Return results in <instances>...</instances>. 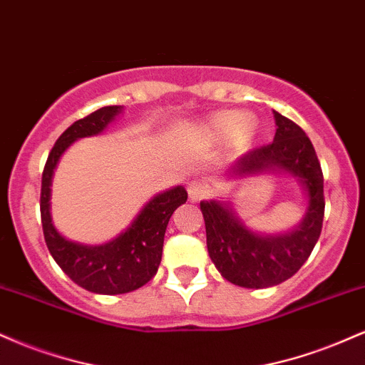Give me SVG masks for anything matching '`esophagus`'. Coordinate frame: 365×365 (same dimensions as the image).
<instances>
[{"mask_svg": "<svg viewBox=\"0 0 365 365\" xmlns=\"http://www.w3.org/2000/svg\"><path fill=\"white\" fill-rule=\"evenodd\" d=\"M187 192H188V199H190L192 202H199V200H202L204 197H207L209 187L207 183L200 182V180H192V182L187 185Z\"/></svg>", "mask_w": 365, "mask_h": 365, "instance_id": "obj_1", "label": "esophagus"}]
</instances>
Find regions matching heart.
Masks as SVG:
<instances>
[{
  "mask_svg": "<svg viewBox=\"0 0 365 365\" xmlns=\"http://www.w3.org/2000/svg\"><path fill=\"white\" fill-rule=\"evenodd\" d=\"M255 128H257V125H255L254 118L240 116L238 113L233 111L217 113L207 125L209 133L215 139H228V137H232L235 145H245L254 137Z\"/></svg>",
  "mask_w": 365,
  "mask_h": 365,
  "instance_id": "b5f03b06",
  "label": "heart"
}]
</instances>
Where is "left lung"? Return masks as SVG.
Segmentation results:
<instances>
[{"mask_svg": "<svg viewBox=\"0 0 365 365\" xmlns=\"http://www.w3.org/2000/svg\"><path fill=\"white\" fill-rule=\"evenodd\" d=\"M274 140L244 154L230 177H250L279 171L297 178L307 195V211L295 228L278 235H261L249 230L223 200H202L207 252L221 276L244 288H267L292 278L311 255L321 235L324 217L322 171L312 142L287 116L273 111Z\"/></svg>", "mask_w": 365, "mask_h": 365, "instance_id": "left-lung-1", "label": "left lung"}]
</instances>
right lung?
Segmentation results:
<instances>
[{"instance_id": "1", "label": "right lung", "mask_w": 365, "mask_h": 365, "mask_svg": "<svg viewBox=\"0 0 365 365\" xmlns=\"http://www.w3.org/2000/svg\"><path fill=\"white\" fill-rule=\"evenodd\" d=\"M121 110L123 106H104L70 125L49 153L41 185V221L49 252L72 282L101 295L133 292L158 273L166 226L175 209L187 202V190L180 185L154 195L125 232L103 245L72 242L54 228L49 199L54 168L61 154L75 140L101 133Z\"/></svg>"}]
</instances>
